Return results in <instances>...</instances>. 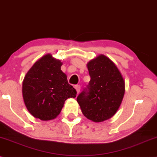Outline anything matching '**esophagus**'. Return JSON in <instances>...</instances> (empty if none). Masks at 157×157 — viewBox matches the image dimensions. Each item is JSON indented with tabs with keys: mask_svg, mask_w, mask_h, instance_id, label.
I'll return each instance as SVG.
<instances>
[{
	"mask_svg": "<svg viewBox=\"0 0 157 157\" xmlns=\"http://www.w3.org/2000/svg\"><path fill=\"white\" fill-rule=\"evenodd\" d=\"M75 88L77 90V93L79 94V92H80V85H76V86H75Z\"/></svg>",
	"mask_w": 157,
	"mask_h": 157,
	"instance_id": "34e87169",
	"label": "esophagus"
}]
</instances>
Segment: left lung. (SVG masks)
<instances>
[{"label":"left lung","instance_id":"1","mask_svg":"<svg viewBox=\"0 0 157 157\" xmlns=\"http://www.w3.org/2000/svg\"><path fill=\"white\" fill-rule=\"evenodd\" d=\"M90 80L77 101L82 114L98 123L116 114L124 98L125 82L116 64L104 55L87 63Z\"/></svg>","mask_w":157,"mask_h":157}]
</instances>
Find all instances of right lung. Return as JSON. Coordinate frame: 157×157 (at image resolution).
Segmentation results:
<instances>
[{
    "label": "right lung",
    "mask_w": 157,
    "mask_h": 157,
    "mask_svg": "<svg viewBox=\"0 0 157 157\" xmlns=\"http://www.w3.org/2000/svg\"><path fill=\"white\" fill-rule=\"evenodd\" d=\"M62 62L47 54L29 69L22 82V97L26 108L41 121L54 119L60 114L68 98H75L77 91L68 83L60 69Z\"/></svg>",
    "instance_id": "right-lung-1"
}]
</instances>
